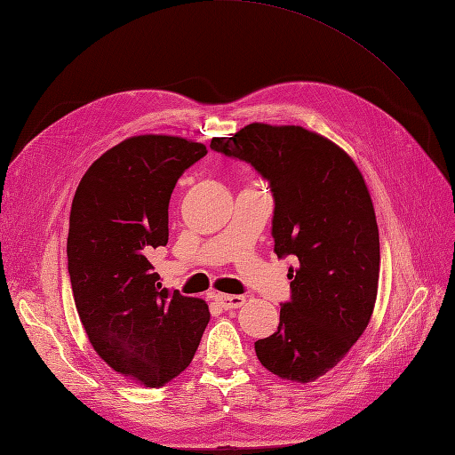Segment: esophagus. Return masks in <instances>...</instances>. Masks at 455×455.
<instances>
[{"instance_id":"esophagus-1","label":"esophagus","mask_w":455,"mask_h":455,"mask_svg":"<svg viewBox=\"0 0 455 455\" xmlns=\"http://www.w3.org/2000/svg\"><path fill=\"white\" fill-rule=\"evenodd\" d=\"M214 299L222 306L226 311H233L239 309L244 304V296H237V294H216Z\"/></svg>"}]
</instances>
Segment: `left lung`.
<instances>
[{
	"label": "left lung",
	"instance_id": "left-lung-1",
	"mask_svg": "<svg viewBox=\"0 0 455 455\" xmlns=\"http://www.w3.org/2000/svg\"><path fill=\"white\" fill-rule=\"evenodd\" d=\"M211 148L269 184L273 251L299 261L277 332L254 343L256 356L283 379L315 381L363 336L376 304L379 233L364 178L341 148L296 125L252 123Z\"/></svg>",
	"mask_w": 455,
	"mask_h": 455
}]
</instances>
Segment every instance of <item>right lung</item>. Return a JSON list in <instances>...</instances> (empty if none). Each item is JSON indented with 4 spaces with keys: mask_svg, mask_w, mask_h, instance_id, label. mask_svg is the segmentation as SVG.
<instances>
[{
    "mask_svg": "<svg viewBox=\"0 0 455 455\" xmlns=\"http://www.w3.org/2000/svg\"><path fill=\"white\" fill-rule=\"evenodd\" d=\"M206 148L178 136H132L81 178L68 231L74 301L94 351L119 374L163 387L189 366L209 306L161 286L151 252L169 241V201Z\"/></svg>",
    "mask_w": 455,
    "mask_h": 455,
    "instance_id": "obj_1",
    "label": "right lung"
}]
</instances>
